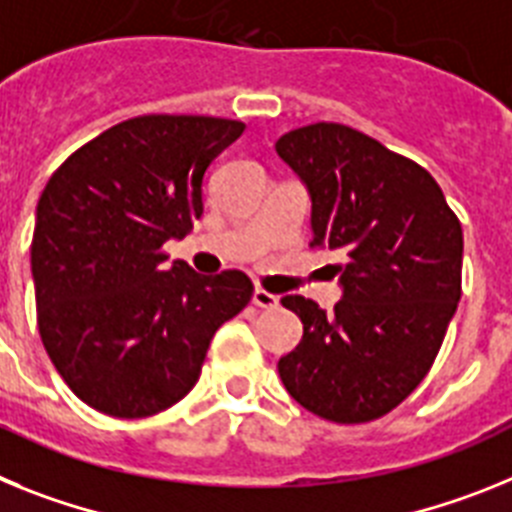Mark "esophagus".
I'll list each match as a JSON object with an SVG mask.
<instances>
[{"label":"esophagus","mask_w":512,"mask_h":512,"mask_svg":"<svg viewBox=\"0 0 512 512\" xmlns=\"http://www.w3.org/2000/svg\"><path fill=\"white\" fill-rule=\"evenodd\" d=\"M252 304L260 306V309H275V306H278V296L265 291V288H255V293H252Z\"/></svg>","instance_id":"esophagus-1"}]
</instances>
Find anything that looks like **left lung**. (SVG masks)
<instances>
[{"mask_svg": "<svg viewBox=\"0 0 512 512\" xmlns=\"http://www.w3.org/2000/svg\"><path fill=\"white\" fill-rule=\"evenodd\" d=\"M311 198V247L345 265L327 314L283 296L304 337L278 361L304 410L368 422L415 391L441 350L461 299L464 234L428 170L340 123H314L275 141Z\"/></svg>", "mask_w": 512, "mask_h": 512, "instance_id": "1", "label": "left lung"}]
</instances>
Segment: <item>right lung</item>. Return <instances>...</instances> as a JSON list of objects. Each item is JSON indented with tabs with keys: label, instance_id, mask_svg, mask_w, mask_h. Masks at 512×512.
<instances>
[{
	"label": "right lung",
	"instance_id": "obj_1",
	"mask_svg": "<svg viewBox=\"0 0 512 512\" xmlns=\"http://www.w3.org/2000/svg\"><path fill=\"white\" fill-rule=\"evenodd\" d=\"M244 123L141 115L53 172L30 244L38 330L82 402L149 417L195 386L211 337L252 299L242 270L167 268L162 244L203 216V177Z\"/></svg>",
	"mask_w": 512,
	"mask_h": 512
}]
</instances>
